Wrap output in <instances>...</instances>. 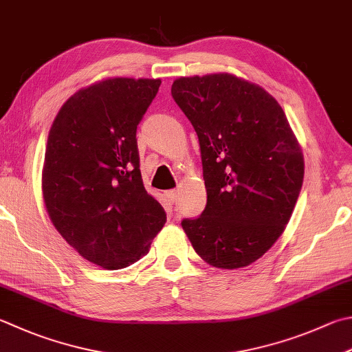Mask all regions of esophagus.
Masks as SVG:
<instances>
[{"instance_id":"1","label":"esophagus","mask_w":352,"mask_h":352,"mask_svg":"<svg viewBox=\"0 0 352 352\" xmlns=\"http://www.w3.org/2000/svg\"><path fill=\"white\" fill-rule=\"evenodd\" d=\"M165 196H167V199H168V201H170L171 204H175V202L177 201V193H176L175 190L167 191V193H165Z\"/></svg>"}]
</instances>
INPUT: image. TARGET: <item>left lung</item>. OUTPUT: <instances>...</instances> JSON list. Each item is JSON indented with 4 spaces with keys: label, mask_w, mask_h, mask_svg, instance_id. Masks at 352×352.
Masks as SVG:
<instances>
[{
    "label": "left lung",
    "mask_w": 352,
    "mask_h": 352,
    "mask_svg": "<svg viewBox=\"0 0 352 352\" xmlns=\"http://www.w3.org/2000/svg\"><path fill=\"white\" fill-rule=\"evenodd\" d=\"M171 96L195 127L207 205L181 222L216 268L256 262L280 237L303 182V155L279 102L230 73L179 78Z\"/></svg>",
    "instance_id": "left-lung-1"
}]
</instances>
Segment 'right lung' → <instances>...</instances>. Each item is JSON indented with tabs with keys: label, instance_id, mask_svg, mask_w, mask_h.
Segmentation results:
<instances>
[{
	"label": "right lung",
	"instance_id": "obj_1",
	"mask_svg": "<svg viewBox=\"0 0 352 352\" xmlns=\"http://www.w3.org/2000/svg\"><path fill=\"white\" fill-rule=\"evenodd\" d=\"M161 79L111 78L76 91L52 124L43 196L52 223L89 262L130 267L167 214L144 187L136 129Z\"/></svg>",
	"mask_w": 352,
	"mask_h": 352
}]
</instances>
